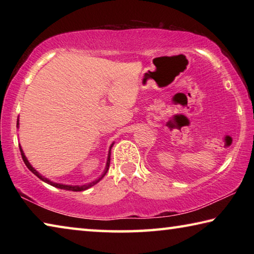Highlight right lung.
<instances>
[{"mask_svg":"<svg viewBox=\"0 0 254 254\" xmlns=\"http://www.w3.org/2000/svg\"><path fill=\"white\" fill-rule=\"evenodd\" d=\"M18 127H19V119H18ZM113 144H114V142L112 143V144H111V147H110V150H109V156H107V161H106V166H105V170L103 171V174L101 175V177H98L97 179L93 180V182L88 183V184H85V185H65V184H59V183L51 182V180H49L48 178L44 177V176H42L41 174L38 173V171L33 168V167L31 166V163H30V162L28 161L27 157H25V154H24V152H23L22 148H21V145H20V151H21V156H22V159H23V161H24V163H25V166L28 167V169H29L30 171H31L32 174L36 175L38 178L41 179L42 182H45V183H47V184H49V185H51V186H54V187H56V188L65 189V190H71V191H83V190H86V189L91 188L92 186H94V185H96V184H97L98 182H100V180H102V178L104 177V176L106 175L107 170H109V167H110V161H111V149H112V147H113Z\"/></svg>","mask_w":254,"mask_h":254,"instance_id":"obj_1","label":"right lung"}]
</instances>
